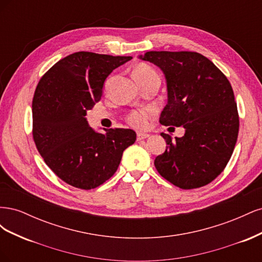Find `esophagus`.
I'll return each mask as SVG.
<instances>
[{"label":"esophagus","instance_id":"34e87169","mask_svg":"<svg viewBox=\"0 0 262 262\" xmlns=\"http://www.w3.org/2000/svg\"><path fill=\"white\" fill-rule=\"evenodd\" d=\"M148 137H149V134H147V133H143V132H138V133H137V139H138V141L144 140V139H146V138H148Z\"/></svg>","mask_w":262,"mask_h":262}]
</instances>
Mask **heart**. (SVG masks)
I'll return each mask as SVG.
<instances>
[{
  "label": "heart",
  "instance_id": "heart-1",
  "mask_svg": "<svg viewBox=\"0 0 262 262\" xmlns=\"http://www.w3.org/2000/svg\"><path fill=\"white\" fill-rule=\"evenodd\" d=\"M133 75L138 83L147 81L149 78L158 77L157 73L145 63H140L133 70ZM152 118V112L150 110H139V112H132L126 117L128 122L137 129H145L148 125L149 119Z\"/></svg>",
  "mask_w": 262,
  "mask_h": 262
}]
</instances>
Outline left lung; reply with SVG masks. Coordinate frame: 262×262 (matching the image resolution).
Wrapping results in <instances>:
<instances>
[{
	"mask_svg": "<svg viewBox=\"0 0 262 262\" xmlns=\"http://www.w3.org/2000/svg\"><path fill=\"white\" fill-rule=\"evenodd\" d=\"M139 58L160 68L167 83V105L160 122L185 128V136L176 141L161 133L167 146L155 158L157 171L181 189L210 184L226 167L238 137L231 83L198 52L148 51Z\"/></svg>",
	"mask_w": 262,
	"mask_h": 262,
	"instance_id": "obj_1",
	"label": "left lung"
}]
</instances>
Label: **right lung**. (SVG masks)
<instances>
[{
  "mask_svg": "<svg viewBox=\"0 0 262 262\" xmlns=\"http://www.w3.org/2000/svg\"><path fill=\"white\" fill-rule=\"evenodd\" d=\"M132 57L80 51L61 59L39 81L33 99V138L49 168L67 184L94 189L112 177L123 150L137 140L131 129L94 131L87 110L104 83Z\"/></svg>",
  "mask_w": 262,
  "mask_h": 262,
  "instance_id": "1",
  "label": "right lung"
}]
</instances>
